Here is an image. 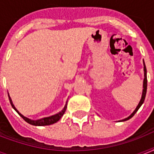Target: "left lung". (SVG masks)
<instances>
[{
  "mask_svg": "<svg viewBox=\"0 0 154 154\" xmlns=\"http://www.w3.org/2000/svg\"><path fill=\"white\" fill-rule=\"evenodd\" d=\"M144 63V81H143V91H142V95H141V101H140V102H139L138 105L137 106L136 109L134 110V112H133V113H132L129 117H128L127 118H125V119L122 120L123 122H125V121H127V120L130 119L131 117H134V115L137 112V111L139 109V108L141 107V105L143 104L144 101H145V98H146V91H147V72H146V65H145V62L143 61Z\"/></svg>",
  "mask_w": 154,
  "mask_h": 154,
  "instance_id": "1",
  "label": "left lung"
}]
</instances>
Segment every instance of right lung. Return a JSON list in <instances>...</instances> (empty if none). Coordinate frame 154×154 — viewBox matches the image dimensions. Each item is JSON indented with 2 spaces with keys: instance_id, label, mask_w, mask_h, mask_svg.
Returning a JSON list of instances; mask_svg holds the SVG:
<instances>
[{
  "instance_id": "add662e5",
  "label": "right lung",
  "mask_w": 154,
  "mask_h": 154,
  "mask_svg": "<svg viewBox=\"0 0 154 154\" xmlns=\"http://www.w3.org/2000/svg\"><path fill=\"white\" fill-rule=\"evenodd\" d=\"M8 99H9V101H10L11 105H12V107H13V109L16 110V111H17V112L18 114L20 115V117H22L23 119L25 120L26 122H28L29 124L32 125H37V126L49 125L54 124V123H56V122H57L58 121H59V120L61 118V117H62L63 115H64V113H65V110H66V108H67V104H65V107H64V109H62V111H60V112H58L57 114L53 115V116H51V117H45V118H42V119L36 120V121H34V120H31V119H29V118H28V117H25V116H23V115L21 114L20 112H19V111H18L17 109H16V107L13 104L12 99H11V97H10V96H9L8 93Z\"/></svg>"
}]
</instances>
